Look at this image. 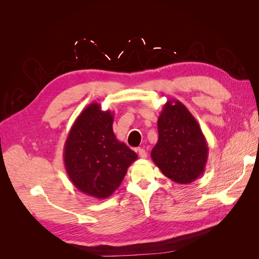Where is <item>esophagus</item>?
I'll use <instances>...</instances> for the list:
<instances>
[{
	"label": "esophagus",
	"instance_id": "esophagus-1",
	"mask_svg": "<svg viewBox=\"0 0 259 259\" xmlns=\"http://www.w3.org/2000/svg\"><path fill=\"white\" fill-rule=\"evenodd\" d=\"M137 151H138V154H139L140 158H142V159H146V158H147V152H146L145 149L139 148Z\"/></svg>",
	"mask_w": 259,
	"mask_h": 259
}]
</instances>
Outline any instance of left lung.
<instances>
[{"mask_svg":"<svg viewBox=\"0 0 259 259\" xmlns=\"http://www.w3.org/2000/svg\"><path fill=\"white\" fill-rule=\"evenodd\" d=\"M159 139L151 158L173 182L187 185L204 173L208 147L194 116L179 100L163 106L158 119Z\"/></svg>","mask_w":259,"mask_h":259,"instance_id":"1","label":"left lung"}]
</instances>
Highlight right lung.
Segmentation results:
<instances>
[{
  "label": "right lung",
  "instance_id": "add662e5",
  "mask_svg": "<svg viewBox=\"0 0 259 259\" xmlns=\"http://www.w3.org/2000/svg\"><path fill=\"white\" fill-rule=\"evenodd\" d=\"M113 112L93 103L76 117L64 148L67 174L76 189L106 199L119 188L137 154L116 139Z\"/></svg>",
  "mask_w": 259,
  "mask_h": 259
}]
</instances>
